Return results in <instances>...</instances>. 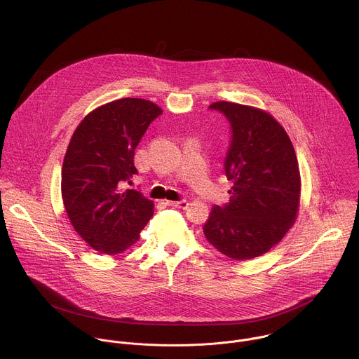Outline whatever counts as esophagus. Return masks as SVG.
<instances>
[{"label": "esophagus", "instance_id": "obj_1", "mask_svg": "<svg viewBox=\"0 0 359 359\" xmlns=\"http://www.w3.org/2000/svg\"><path fill=\"white\" fill-rule=\"evenodd\" d=\"M167 205H171V207H175V208H187L189 205V202L187 199H182V201H178V202H174V201H168Z\"/></svg>", "mask_w": 359, "mask_h": 359}]
</instances>
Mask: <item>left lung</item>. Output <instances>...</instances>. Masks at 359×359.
<instances>
[{
	"label": "left lung",
	"mask_w": 359,
	"mask_h": 359,
	"mask_svg": "<svg viewBox=\"0 0 359 359\" xmlns=\"http://www.w3.org/2000/svg\"><path fill=\"white\" fill-rule=\"evenodd\" d=\"M231 124L225 157L233 181L229 203L211 208L205 239L233 259L262 256L278 245L296 221L300 205V170L285 128L266 111L241 103H211Z\"/></svg>",
	"instance_id": "left-lung-1"
}]
</instances>
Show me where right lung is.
Listing matches in <instances>:
<instances>
[{
	"mask_svg": "<svg viewBox=\"0 0 359 359\" xmlns=\"http://www.w3.org/2000/svg\"><path fill=\"white\" fill-rule=\"evenodd\" d=\"M161 113L147 100H117L88 113L70 140L62 165L63 205L76 232L100 253L127 250L154 215L152 201L121 185L138 172L135 148Z\"/></svg>",
	"mask_w": 359,
	"mask_h": 359,
	"instance_id": "obj_1",
	"label": "right lung"
}]
</instances>
